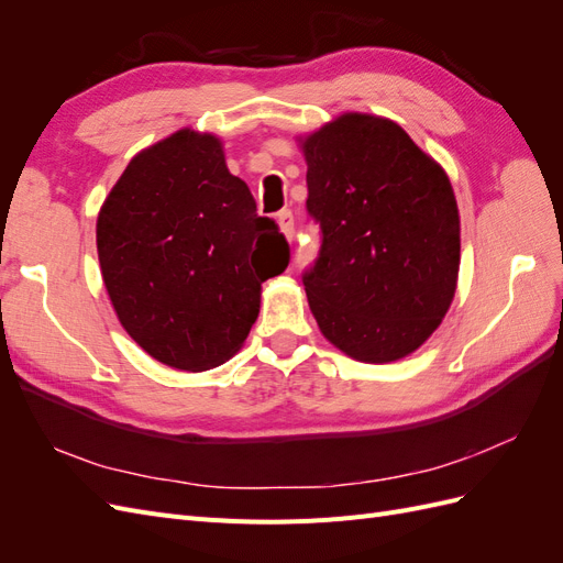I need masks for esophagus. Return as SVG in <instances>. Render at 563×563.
Masks as SVG:
<instances>
[{
    "label": "esophagus",
    "instance_id": "1",
    "mask_svg": "<svg viewBox=\"0 0 563 563\" xmlns=\"http://www.w3.org/2000/svg\"><path fill=\"white\" fill-rule=\"evenodd\" d=\"M277 225H279V230H282V234L286 236L288 242L294 240V234H296V223H294V213L288 211V209H284V211H279L277 213Z\"/></svg>",
    "mask_w": 563,
    "mask_h": 563
}]
</instances>
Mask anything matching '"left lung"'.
Listing matches in <instances>:
<instances>
[{
	"mask_svg": "<svg viewBox=\"0 0 563 563\" xmlns=\"http://www.w3.org/2000/svg\"><path fill=\"white\" fill-rule=\"evenodd\" d=\"M321 228L302 275L323 338L356 362L416 352L446 317L460 267L451 180L397 122L345 112L300 139Z\"/></svg>",
	"mask_w": 563,
	"mask_h": 563,
	"instance_id": "obj_1",
	"label": "left lung"
}]
</instances>
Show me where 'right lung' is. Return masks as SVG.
I'll use <instances>...</instances> for the list:
<instances>
[{
    "mask_svg": "<svg viewBox=\"0 0 563 563\" xmlns=\"http://www.w3.org/2000/svg\"><path fill=\"white\" fill-rule=\"evenodd\" d=\"M117 319L152 360L207 371L240 352L261 312V284L288 244L228 172L220 139L180 129L119 176L96 223Z\"/></svg>",
    "mask_w": 563,
    "mask_h": 563,
    "instance_id": "right-lung-1",
    "label": "right lung"
}]
</instances>
